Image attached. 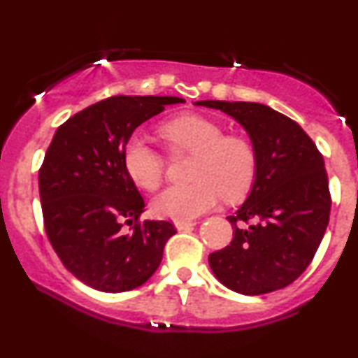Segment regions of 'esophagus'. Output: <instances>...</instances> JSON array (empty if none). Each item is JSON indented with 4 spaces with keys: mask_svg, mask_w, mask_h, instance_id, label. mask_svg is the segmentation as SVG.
<instances>
[{
    "mask_svg": "<svg viewBox=\"0 0 358 358\" xmlns=\"http://www.w3.org/2000/svg\"><path fill=\"white\" fill-rule=\"evenodd\" d=\"M195 225V222L192 220H175V227L178 229V231H185V229H190Z\"/></svg>",
    "mask_w": 358,
    "mask_h": 358,
    "instance_id": "1",
    "label": "esophagus"
}]
</instances>
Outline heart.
<instances>
[{
    "label": "heart",
    "mask_w": 358,
    "mask_h": 358,
    "mask_svg": "<svg viewBox=\"0 0 358 358\" xmlns=\"http://www.w3.org/2000/svg\"><path fill=\"white\" fill-rule=\"evenodd\" d=\"M199 114L176 116L159 127L171 151L195 155L190 185H175L155 196L151 212L159 219L193 220L219 203L220 196L236 202L250 190L257 156L252 143ZM122 163L129 178L143 190H155L163 180L165 162L138 134L127 138Z\"/></svg>",
    "instance_id": "1"
}]
</instances>
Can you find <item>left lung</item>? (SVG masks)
<instances>
[{"instance_id": "left-lung-1", "label": "left lung", "mask_w": 358, "mask_h": 358, "mask_svg": "<svg viewBox=\"0 0 358 358\" xmlns=\"http://www.w3.org/2000/svg\"><path fill=\"white\" fill-rule=\"evenodd\" d=\"M244 127L257 156L245 202L227 220L231 245L208 256L212 273L236 293L257 296L303 274L330 219L323 156L298 122L259 102L199 101Z\"/></svg>"}]
</instances>
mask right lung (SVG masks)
Instances as JSON below:
<instances>
[{
    "mask_svg": "<svg viewBox=\"0 0 358 358\" xmlns=\"http://www.w3.org/2000/svg\"><path fill=\"white\" fill-rule=\"evenodd\" d=\"M182 102L114 96L55 131L38 173L45 231L65 268L84 285L122 293L145 285L158 269L176 231L166 220H138L145 200L126 173L122 150L138 126Z\"/></svg>",
    "mask_w": 358,
    "mask_h": 358,
    "instance_id": "add662e5",
    "label": "right lung"
}]
</instances>
